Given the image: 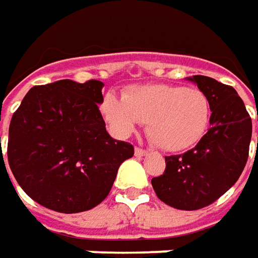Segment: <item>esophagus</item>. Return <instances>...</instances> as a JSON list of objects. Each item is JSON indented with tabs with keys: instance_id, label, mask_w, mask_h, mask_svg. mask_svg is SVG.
<instances>
[{
	"instance_id": "obj_1",
	"label": "esophagus",
	"mask_w": 258,
	"mask_h": 258,
	"mask_svg": "<svg viewBox=\"0 0 258 258\" xmlns=\"http://www.w3.org/2000/svg\"><path fill=\"white\" fill-rule=\"evenodd\" d=\"M146 155H148V152L145 149H142V148H136L135 149V156L136 158H142V156H146Z\"/></svg>"
}]
</instances>
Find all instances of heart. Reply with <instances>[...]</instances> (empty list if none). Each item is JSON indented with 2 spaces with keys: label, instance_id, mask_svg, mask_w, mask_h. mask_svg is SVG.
<instances>
[{
  "label": "heart",
  "instance_id": "1",
  "mask_svg": "<svg viewBox=\"0 0 258 258\" xmlns=\"http://www.w3.org/2000/svg\"><path fill=\"white\" fill-rule=\"evenodd\" d=\"M100 112L112 132L120 138L146 122L151 141L168 152L189 149L203 139L211 122V102L198 87L178 85H139L123 97L104 96Z\"/></svg>",
  "mask_w": 258,
  "mask_h": 258
}]
</instances>
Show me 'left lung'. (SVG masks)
Returning <instances> with one entry per match:
<instances>
[{
	"label": "left lung",
	"mask_w": 258,
	"mask_h": 258,
	"mask_svg": "<svg viewBox=\"0 0 258 258\" xmlns=\"http://www.w3.org/2000/svg\"><path fill=\"white\" fill-rule=\"evenodd\" d=\"M188 80L210 97L211 127L191 151L165 156V172L152 178V186L165 204L194 211L217 201L237 182L247 164L253 124L234 87L207 76Z\"/></svg>",
	"instance_id": "left-lung-1"
}]
</instances>
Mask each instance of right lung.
<instances>
[{
  "label": "right lung",
  "mask_w": 258,
  "mask_h": 258,
  "mask_svg": "<svg viewBox=\"0 0 258 258\" xmlns=\"http://www.w3.org/2000/svg\"><path fill=\"white\" fill-rule=\"evenodd\" d=\"M103 83L58 80L35 86L13 114L8 164L30 198L57 213L92 210L109 195L134 146L106 132Z\"/></svg>",
  "instance_id": "obj_1"
}]
</instances>
